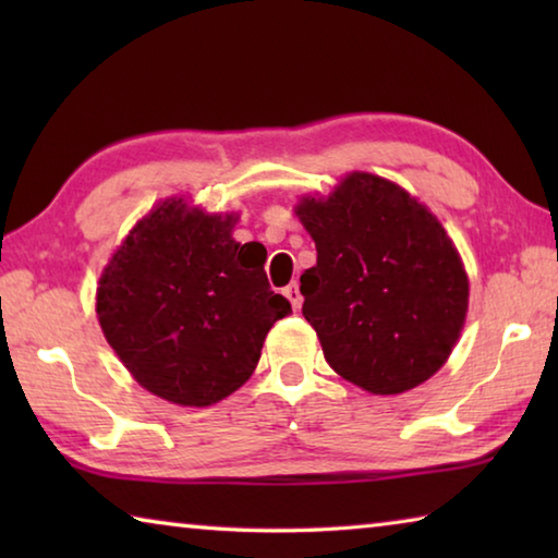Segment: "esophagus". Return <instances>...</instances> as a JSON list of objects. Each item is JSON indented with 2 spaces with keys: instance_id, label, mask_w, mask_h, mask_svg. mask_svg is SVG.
I'll use <instances>...</instances> for the list:
<instances>
[{
  "instance_id": "34e87169",
  "label": "esophagus",
  "mask_w": 558,
  "mask_h": 558,
  "mask_svg": "<svg viewBox=\"0 0 558 558\" xmlns=\"http://www.w3.org/2000/svg\"><path fill=\"white\" fill-rule=\"evenodd\" d=\"M286 292V298L290 300V305L295 307V310H300V305H302V295H300V290H298V282H290V286L282 290Z\"/></svg>"
}]
</instances>
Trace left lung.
Here are the masks:
<instances>
[{"mask_svg": "<svg viewBox=\"0 0 558 558\" xmlns=\"http://www.w3.org/2000/svg\"><path fill=\"white\" fill-rule=\"evenodd\" d=\"M317 248L302 315L327 364L372 393H401L446 364L468 313V276L426 206L354 172L327 202L298 206Z\"/></svg>", "mask_w": 558, "mask_h": 558, "instance_id": "left-lung-1", "label": "left lung"}]
</instances>
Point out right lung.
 Returning a JSON list of instances; mask_svg holds the SVG:
<instances>
[{"label": "right lung", "instance_id": "add662e5", "mask_svg": "<svg viewBox=\"0 0 558 558\" xmlns=\"http://www.w3.org/2000/svg\"><path fill=\"white\" fill-rule=\"evenodd\" d=\"M233 216L165 202L130 231L98 286V319L128 372L159 399L211 405L251 379L268 329L292 313L260 243Z\"/></svg>", "mask_w": 558, "mask_h": 558}]
</instances>
